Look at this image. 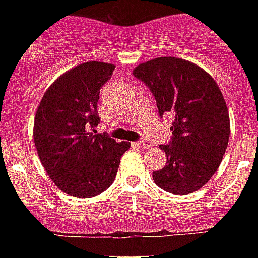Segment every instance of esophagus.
I'll use <instances>...</instances> for the list:
<instances>
[{"instance_id":"1","label":"esophagus","mask_w":258,"mask_h":258,"mask_svg":"<svg viewBox=\"0 0 258 258\" xmlns=\"http://www.w3.org/2000/svg\"><path fill=\"white\" fill-rule=\"evenodd\" d=\"M136 145L140 146V147H145V149H150V147H152V143L149 142V141H140V142H137Z\"/></svg>"}]
</instances>
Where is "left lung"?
<instances>
[{
    "mask_svg": "<svg viewBox=\"0 0 258 258\" xmlns=\"http://www.w3.org/2000/svg\"><path fill=\"white\" fill-rule=\"evenodd\" d=\"M133 75L156 99L159 115L174 116L163 169L152 173L164 191L186 195L202 188L218 169L230 137L229 109L213 77L190 60L161 56L141 63Z\"/></svg>",
    "mask_w": 258,
    "mask_h": 258,
    "instance_id": "8db88e82",
    "label": "left lung"
}]
</instances>
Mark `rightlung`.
<instances>
[{"label":"right lung","instance_id":"right-lung-1","mask_svg":"<svg viewBox=\"0 0 258 258\" xmlns=\"http://www.w3.org/2000/svg\"><path fill=\"white\" fill-rule=\"evenodd\" d=\"M115 64L86 61L47 88L35 115L33 140L41 164L63 192L92 198L113 183L129 142L95 134L99 90Z\"/></svg>","mask_w":258,"mask_h":258}]
</instances>
